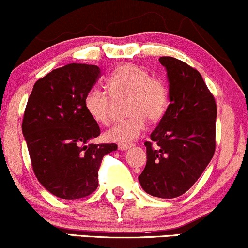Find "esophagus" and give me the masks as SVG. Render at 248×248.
I'll return each instance as SVG.
<instances>
[{
  "instance_id": "obj_1",
  "label": "esophagus",
  "mask_w": 248,
  "mask_h": 248,
  "mask_svg": "<svg viewBox=\"0 0 248 248\" xmlns=\"http://www.w3.org/2000/svg\"><path fill=\"white\" fill-rule=\"evenodd\" d=\"M119 149L120 150H127L132 147V144H127V143H119Z\"/></svg>"
}]
</instances>
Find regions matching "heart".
Returning <instances> with one entry per match:
<instances>
[{"label":"heart","mask_w":248,"mask_h":248,"mask_svg":"<svg viewBox=\"0 0 248 248\" xmlns=\"http://www.w3.org/2000/svg\"><path fill=\"white\" fill-rule=\"evenodd\" d=\"M107 88L114 99L128 96L126 120L113 124L105 136L119 143H130L144 130L146 119L158 121L169 104V91L162 79L152 77L143 67L134 64L120 65L107 79ZM85 108L93 120L106 124L110 119L112 98L99 87H92L85 95Z\"/></svg>","instance_id":"b5f03b06"}]
</instances>
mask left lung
<instances>
[{"instance_id":"left-lung-1","label":"left lung","mask_w":248,"mask_h":248,"mask_svg":"<svg viewBox=\"0 0 248 248\" xmlns=\"http://www.w3.org/2000/svg\"><path fill=\"white\" fill-rule=\"evenodd\" d=\"M169 80L170 104L150 134L142 189L160 198L186 193L216 150L217 105L201 73L173 57H161Z\"/></svg>"}]
</instances>
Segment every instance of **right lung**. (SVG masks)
I'll use <instances>...</instances> for the list:
<instances>
[{"mask_svg":"<svg viewBox=\"0 0 248 248\" xmlns=\"http://www.w3.org/2000/svg\"><path fill=\"white\" fill-rule=\"evenodd\" d=\"M100 77L96 65L67 64L35 82L24 110L22 132L31 166L47 191L79 199L98 187V171L115 143H88L100 128L85 108V95Z\"/></svg>","mask_w":248,"mask_h":248,"instance_id":"right-lung-1","label":"right lung"}]
</instances>
